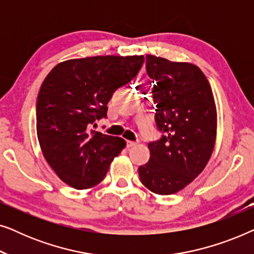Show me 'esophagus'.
<instances>
[{
  "mask_svg": "<svg viewBox=\"0 0 254 254\" xmlns=\"http://www.w3.org/2000/svg\"><path fill=\"white\" fill-rule=\"evenodd\" d=\"M126 145H127V148L129 149V148H131V147H134V145H136V142H134V141H127V142H126Z\"/></svg>",
  "mask_w": 254,
  "mask_h": 254,
  "instance_id": "1",
  "label": "esophagus"
}]
</instances>
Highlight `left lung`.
Returning <instances> with one entry per match:
<instances>
[{
  "instance_id": "1",
  "label": "left lung",
  "mask_w": 254,
  "mask_h": 254,
  "mask_svg": "<svg viewBox=\"0 0 254 254\" xmlns=\"http://www.w3.org/2000/svg\"><path fill=\"white\" fill-rule=\"evenodd\" d=\"M154 79L155 120L163 135L148 144L150 159L138 168L141 183L161 195L175 194L206 168L216 138V106L201 69L189 62L145 57Z\"/></svg>"
}]
</instances>
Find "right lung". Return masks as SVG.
I'll return each instance as SVG.
<instances>
[{
	"label": "right lung",
	"mask_w": 254,
	"mask_h": 254,
	"mask_svg": "<svg viewBox=\"0 0 254 254\" xmlns=\"http://www.w3.org/2000/svg\"><path fill=\"white\" fill-rule=\"evenodd\" d=\"M143 62V55L72 59L46 76L37 99V135L45 159L67 185L96 186L126 147L124 138L90 128L106 118L114 91L130 82Z\"/></svg>",
	"instance_id": "right-lung-1"
}]
</instances>
